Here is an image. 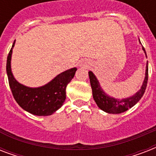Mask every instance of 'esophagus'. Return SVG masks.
I'll return each instance as SVG.
<instances>
[{"label":"esophagus","mask_w":156,"mask_h":156,"mask_svg":"<svg viewBox=\"0 0 156 156\" xmlns=\"http://www.w3.org/2000/svg\"><path fill=\"white\" fill-rule=\"evenodd\" d=\"M80 67H83V68H87V67H88L89 66V64L87 63V62H83V61H82V62H80Z\"/></svg>","instance_id":"obj_1"}]
</instances>
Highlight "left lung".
<instances>
[{
    "label": "left lung",
    "instance_id": "8db88e82",
    "mask_svg": "<svg viewBox=\"0 0 156 156\" xmlns=\"http://www.w3.org/2000/svg\"><path fill=\"white\" fill-rule=\"evenodd\" d=\"M143 49L147 56L145 48H143ZM88 73H89L90 86H91V89H92L93 98H94V100L95 101L98 107L101 110L106 112L108 113L119 114L127 111L129 108H131L132 107L134 106L144 95L148 81V62L147 63V66H146L145 78H144L141 89L133 95L130 97L126 98V99H115V98L111 97L107 95L100 87V83L95 74L91 71H89Z\"/></svg>",
    "mask_w": 156,
    "mask_h": 156
}]
</instances>
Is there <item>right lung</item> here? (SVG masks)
Wrapping results in <instances>:
<instances>
[{
    "label": "right lung",
    "instance_id": "right-lung-1",
    "mask_svg": "<svg viewBox=\"0 0 156 156\" xmlns=\"http://www.w3.org/2000/svg\"><path fill=\"white\" fill-rule=\"evenodd\" d=\"M13 42L7 56L6 72L14 100L25 111L36 116H49L63 105L66 98V86L74 77L77 68L62 72L51 82L40 87H28L16 80L11 72V56Z\"/></svg>",
    "mask_w": 156,
    "mask_h": 156
}]
</instances>
